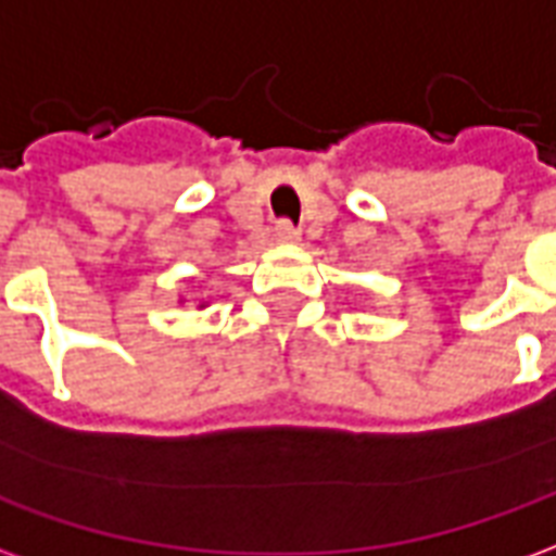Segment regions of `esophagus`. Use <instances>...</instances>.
Masks as SVG:
<instances>
[{"label": "esophagus", "instance_id": "34e87169", "mask_svg": "<svg viewBox=\"0 0 556 556\" xmlns=\"http://www.w3.org/2000/svg\"><path fill=\"white\" fill-rule=\"evenodd\" d=\"M274 238L279 243H298L301 241V231L294 229L289 219H282V223H277V229H274Z\"/></svg>", "mask_w": 556, "mask_h": 556}]
</instances>
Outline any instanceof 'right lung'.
Returning a JSON list of instances; mask_svg holds the SVG:
<instances>
[{"mask_svg": "<svg viewBox=\"0 0 556 556\" xmlns=\"http://www.w3.org/2000/svg\"><path fill=\"white\" fill-rule=\"evenodd\" d=\"M181 303H184V298H181ZM205 306H207L205 301H199V309H205Z\"/></svg>", "mask_w": 556, "mask_h": 556, "instance_id": "add662e5", "label": "right lung"}]
</instances>
